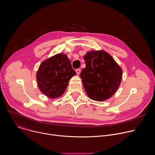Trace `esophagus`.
Instances as JSON below:
<instances>
[{
  "mask_svg": "<svg viewBox=\"0 0 155 155\" xmlns=\"http://www.w3.org/2000/svg\"><path fill=\"white\" fill-rule=\"evenodd\" d=\"M76 73H77V75H79L80 74V72H81V70L80 69H76Z\"/></svg>",
  "mask_w": 155,
  "mask_h": 155,
  "instance_id": "34e87169",
  "label": "esophagus"
}]
</instances>
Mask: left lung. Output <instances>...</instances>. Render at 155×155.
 <instances>
[{"mask_svg":"<svg viewBox=\"0 0 155 155\" xmlns=\"http://www.w3.org/2000/svg\"><path fill=\"white\" fill-rule=\"evenodd\" d=\"M86 68L80 77L88 97L102 101L111 98L119 87L122 69L106 51L91 50L84 55Z\"/></svg>","mask_w":155,"mask_h":155,"instance_id":"left-lung-1","label":"left lung"}]
</instances>
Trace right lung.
<instances>
[{"instance_id":"right-lung-1","label":"right lung","mask_w":155,"mask_h":155,"mask_svg":"<svg viewBox=\"0 0 155 155\" xmlns=\"http://www.w3.org/2000/svg\"><path fill=\"white\" fill-rule=\"evenodd\" d=\"M76 75L66 54H58L40 64L36 80L40 91L50 98H57L65 92L69 81Z\"/></svg>"}]
</instances>
